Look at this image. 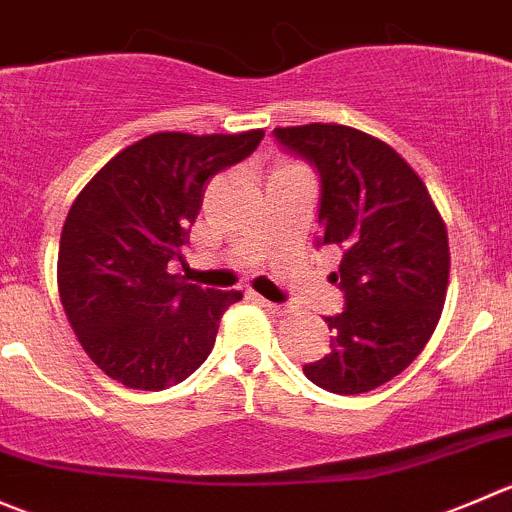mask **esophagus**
Segmentation results:
<instances>
[{
    "mask_svg": "<svg viewBox=\"0 0 512 512\" xmlns=\"http://www.w3.org/2000/svg\"><path fill=\"white\" fill-rule=\"evenodd\" d=\"M254 301H256V303H261V306L266 308L268 313H273V316H286V313H291V311H288V306H281V303H271V301H266V298H263V296H256V293H254Z\"/></svg>",
    "mask_w": 512,
    "mask_h": 512,
    "instance_id": "34e87169",
    "label": "esophagus"
}]
</instances>
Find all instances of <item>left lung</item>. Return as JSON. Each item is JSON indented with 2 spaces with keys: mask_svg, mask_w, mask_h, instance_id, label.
Segmentation results:
<instances>
[{
  "mask_svg": "<svg viewBox=\"0 0 512 512\" xmlns=\"http://www.w3.org/2000/svg\"><path fill=\"white\" fill-rule=\"evenodd\" d=\"M321 176L318 246L343 251L333 283L343 311L326 316L331 353L303 366L341 396L406 371L438 326L448 288V231L421 176L386 141L341 124L273 129Z\"/></svg>",
  "mask_w": 512,
  "mask_h": 512,
  "instance_id": "left-lung-1",
  "label": "left lung"
}]
</instances>
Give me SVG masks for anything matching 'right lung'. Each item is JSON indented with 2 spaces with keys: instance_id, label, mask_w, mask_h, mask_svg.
<instances>
[{
  "instance_id": "right-lung-1",
  "label": "right lung",
  "mask_w": 512,
  "mask_h": 512,
  "mask_svg": "<svg viewBox=\"0 0 512 512\" xmlns=\"http://www.w3.org/2000/svg\"><path fill=\"white\" fill-rule=\"evenodd\" d=\"M263 131L194 136L161 131L114 156L69 209L57 281L79 343L109 378L161 391L211 353L241 291L171 273L189 244L206 184L256 151Z\"/></svg>"
}]
</instances>
